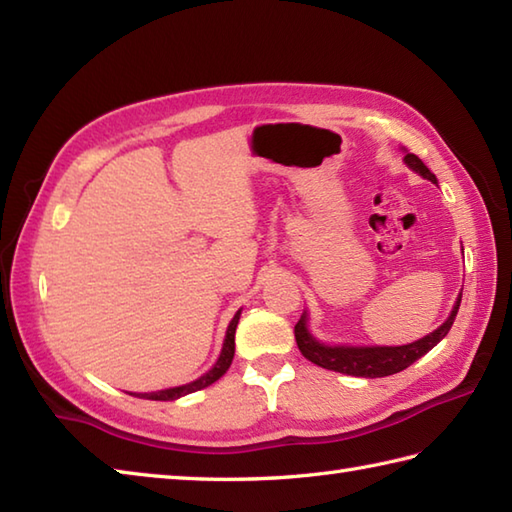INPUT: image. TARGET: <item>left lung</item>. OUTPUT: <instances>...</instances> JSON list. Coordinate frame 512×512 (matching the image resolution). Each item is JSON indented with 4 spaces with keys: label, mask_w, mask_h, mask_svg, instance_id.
Returning a JSON list of instances; mask_svg holds the SVG:
<instances>
[{
    "label": "left lung",
    "mask_w": 512,
    "mask_h": 512,
    "mask_svg": "<svg viewBox=\"0 0 512 512\" xmlns=\"http://www.w3.org/2000/svg\"><path fill=\"white\" fill-rule=\"evenodd\" d=\"M404 162L419 173L422 177L430 179V182L437 184V177L430 173L426 164L413 153H406ZM459 304H462V295L457 297V304L453 306V313L446 319V322L439 326L433 333L417 339L413 344L406 346H324L319 344L317 339L308 333L306 328V313L299 317V322L295 324V339L297 346L302 350V355L322 368L335 370V373H344V375H355V377H388L395 375L399 370L408 368L410 364H415L419 357H424L430 348H435L442 339L448 335L450 326H453Z\"/></svg>",
    "instance_id": "obj_1"
}]
</instances>
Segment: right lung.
<instances>
[{"instance_id":"1","label":"right lung","mask_w":512,"mask_h":512,"mask_svg":"<svg viewBox=\"0 0 512 512\" xmlns=\"http://www.w3.org/2000/svg\"><path fill=\"white\" fill-rule=\"evenodd\" d=\"M239 322V310L233 317V322L228 324L226 330V339H224V348H222V355H219L217 364L208 370L206 375H202L195 382H190L186 386H177V388H168V390H157V393H144V399H155V402H170V399H177V397H184L188 393H195V390H202L210 384H215L219 377H222L226 370L233 364V357H235V328Z\"/></svg>"}]
</instances>
